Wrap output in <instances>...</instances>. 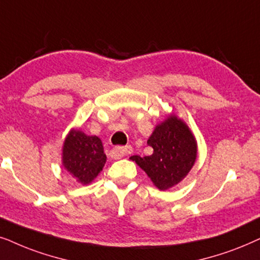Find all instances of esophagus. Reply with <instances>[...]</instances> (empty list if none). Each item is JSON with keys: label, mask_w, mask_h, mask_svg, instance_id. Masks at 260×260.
Wrapping results in <instances>:
<instances>
[{"label": "esophagus", "mask_w": 260, "mask_h": 260, "mask_svg": "<svg viewBox=\"0 0 260 260\" xmlns=\"http://www.w3.org/2000/svg\"><path fill=\"white\" fill-rule=\"evenodd\" d=\"M113 152H114V154H115L117 158L123 157V155H128V154L132 153L133 147L129 146V145H127V146H122V147L117 146V147L114 148Z\"/></svg>", "instance_id": "1"}]
</instances>
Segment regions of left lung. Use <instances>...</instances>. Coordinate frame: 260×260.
<instances>
[{
    "label": "left lung",
    "mask_w": 260,
    "mask_h": 260,
    "mask_svg": "<svg viewBox=\"0 0 260 260\" xmlns=\"http://www.w3.org/2000/svg\"><path fill=\"white\" fill-rule=\"evenodd\" d=\"M147 144L153 153L146 157L132 155L154 185L166 190L182 181L191 170L197 154L196 140L186 124L170 116L155 127Z\"/></svg>",
    "instance_id": "8db88e82"
}]
</instances>
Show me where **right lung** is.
I'll return each mask as SVG.
<instances>
[{"mask_svg": "<svg viewBox=\"0 0 260 260\" xmlns=\"http://www.w3.org/2000/svg\"><path fill=\"white\" fill-rule=\"evenodd\" d=\"M107 160L102 141L98 137L71 131L63 147V165L78 182L88 184L102 170Z\"/></svg>", "mask_w": 260, "mask_h": 260, "instance_id": "obj_1", "label": "right lung"}]
</instances>
